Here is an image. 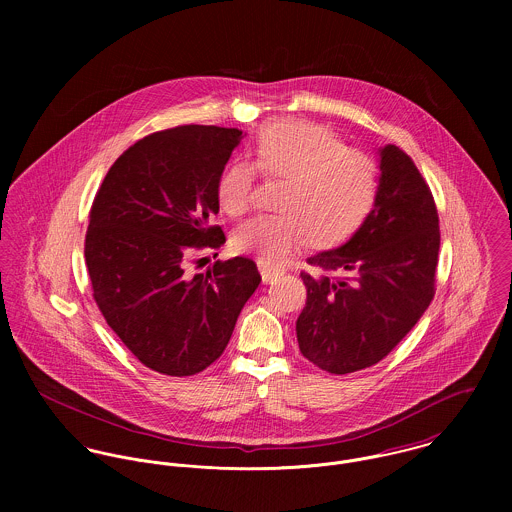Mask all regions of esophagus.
I'll return each mask as SVG.
<instances>
[{
	"mask_svg": "<svg viewBox=\"0 0 512 512\" xmlns=\"http://www.w3.org/2000/svg\"><path fill=\"white\" fill-rule=\"evenodd\" d=\"M258 270H260V274H262V282H264V284H270V282H274V280H278V278L282 276L280 270H276V268H272V266H266V264H262V262H258Z\"/></svg>",
	"mask_w": 512,
	"mask_h": 512,
	"instance_id": "34e87169",
	"label": "esophagus"
}]
</instances>
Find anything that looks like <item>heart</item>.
Wrapping results in <instances>:
<instances>
[{"instance_id": "heart-1", "label": "heart", "mask_w": 512, "mask_h": 512, "mask_svg": "<svg viewBox=\"0 0 512 512\" xmlns=\"http://www.w3.org/2000/svg\"><path fill=\"white\" fill-rule=\"evenodd\" d=\"M254 165L264 177L284 179L278 215H260L236 228L232 248L262 264H280L313 242L329 246L349 238L374 207L378 179L365 153L341 146L325 128L303 120L266 124L254 142ZM256 171L232 161L220 171L217 201L230 217L250 211Z\"/></svg>"}]
</instances>
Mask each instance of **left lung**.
<instances>
[{"mask_svg":"<svg viewBox=\"0 0 512 512\" xmlns=\"http://www.w3.org/2000/svg\"><path fill=\"white\" fill-rule=\"evenodd\" d=\"M374 207L339 248L311 256L295 331L313 365L347 374L382 361L434 297L439 219L430 187L400 149H378Z\"/></svg>","mask_w":512,"mask_h":512,"instance_id":"obj_1","label":"left lung"}]
</instances>
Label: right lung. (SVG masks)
<instances>
[{
    "label": "right lung",
    "mask_w": 512,
    "mask_h": 512,
    "mask_svg": "<svg viewBox=\"0 0 512 512\" xmlns=\"http://www.w3.org/2000/svg\"><path fill=\"white\" fill-rule=\"evenodd\" d=\"M244 136L217 126L155 132L116 159L94 197L84 258L96 305L155 372L191 376L213 365L262 280L242 256L187 272L197 250L226 242L211 226L217 181Z\"/></svg>",
    "instance_id": "1"
}]
</instances>
